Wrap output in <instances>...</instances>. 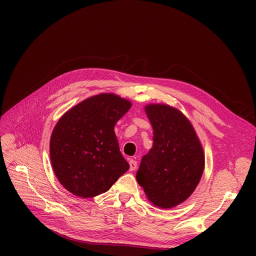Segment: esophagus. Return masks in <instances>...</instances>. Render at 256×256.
I'll return each instance as SVG.
<instances>
[{"instance_id": "34e87169", "label": "esophagus", "mask_w": 256, "mask_h": 256, "mask_svg": "<svg viewBox=\"0 0 256 256\" xmlns=\"http://www.w3.org/2000/svg\"><path fill=\"white\" fill-rule=\"evenodd\" d=\"M136 168H137V162L135 160H130V170L134 171Z\"/></svg>"}]
</instances>
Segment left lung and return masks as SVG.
<instances>
[{
  "mask_svg": "<svg viewBox=\"0 0 256 256\" xmlns=\"http://www.w3.org/2000/svg\"><path fill=\"white\" fill-rule=\"evenodd\" d=\"M145 112L154 145L142 158L136 178L154 206L174 208L191 196L202 176V145L189 119L176 108L154 104Z\"/></svg>",
  "mask_w": 256,
  "mask_h": 256,
  "instance_id": "obj_1",
  "label": "left lung"
}]
</instances>
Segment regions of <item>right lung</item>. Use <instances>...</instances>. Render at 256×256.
<instances>
[{"label":"right lung","mask_w":256,"mask_h":256,"mask_svg":"<svg viewBox=\"0 0 256 256\" xmlns=\"http://www.w3.org/2000/svg\"><path fill=\"white\" fill-rule=\"evenodd\" d=\"M132 106L113 93H102L67 111L54 128L50 141L52 166L58 180L76 196L104 193L130 169L114 132Z\"/></svg>","instance_id":"obj_1"}]
</instances>
